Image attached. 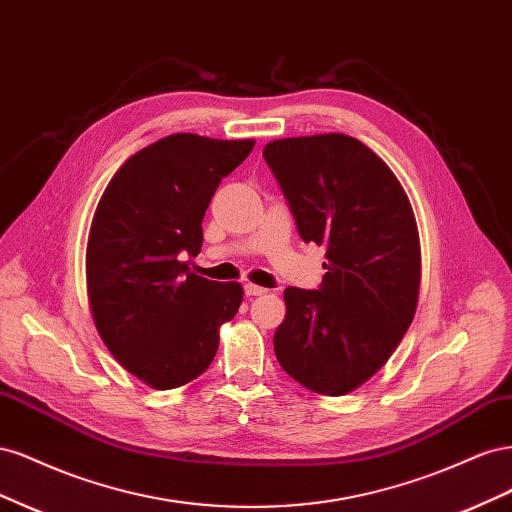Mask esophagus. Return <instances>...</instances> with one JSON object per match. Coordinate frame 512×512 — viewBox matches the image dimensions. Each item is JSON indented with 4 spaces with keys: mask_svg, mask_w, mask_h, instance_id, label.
Wrapping results in <instances>:
<instances>
[{
    "mask_svg": "<svg viewBox=\"0 0 512 512\" xmlns=\"http://www.w3.org/2000/svg\"><path fill=\"white\" fill-rule=\"evenodd\" d=\"M243 290H245L247 297H260V294H265V292H267V288L256 286V284H245V286H243Z\"/></svg>",
    "mask_w": 512,
    "mask_h": 512,
    "instance_id": "34e87169",
    "label": "esophagus"
}]
</instances>
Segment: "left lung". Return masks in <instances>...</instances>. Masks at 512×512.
<instances>
[{"instance_id": "obj_1", "label": "left lung", "mask_w": 512, "mask_h": 512, "mask_svg": "<svg viewBox=\"0 0 512 512\" xmlns=\"http://www.w3.org/2000/svg\"><path fill=\"white\" fill-rule=\"evenodd\" d=\"M262 158L301 239L327 250L318 290H284L275 356L305 389L346 395L389 361L416 312L421 245L410 200L393 170L346 134L282 138Z\"/></svg>"}]
</instances>
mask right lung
Listing matches in <instances>:
<instances>
[{
	"instance_id": "obj_1",
	"label": "right lung",
	"mask_w": 512,
	"mask_h": 512,
	"mask_svg": "<svg viewBox=\"0 0 512 512\" xmlns=\"http://www.w3.org/2000/svg\"><path fill=\"white\" fill-rule=\"evenodd\" d=\"M254 141L160 138L123 164L100 198L87 241V294L115 359L153 389H177L211 365L220 327L243 301L237 282L190 271L203 218Z\"/></svg>"
}]
</instances>
